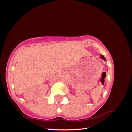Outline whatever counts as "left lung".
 Returning <instances> with one entry per match:
<instances>
[{
    "mask_svg": "<svg viewBox=\"0 0 132 132\" xmlns=\"http://www.w3.org/2000/svg\"><path fill=\"white\" fill-rule=\"evenodd\" d=\"M100 58H101V59H103V60H104V61H106V60H105V58L104 57V56L103 55H101V56H100Z\"/></svg>",
    "mask_w": 132,
    "mask_h": 132,
    "instance_id": "obj_1",
    "label": "left lung"
}]
</instances>
